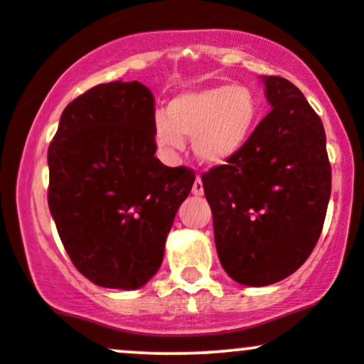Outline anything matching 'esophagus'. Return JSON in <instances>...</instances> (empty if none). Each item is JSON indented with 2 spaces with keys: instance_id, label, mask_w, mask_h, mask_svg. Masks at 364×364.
<instances>
[{
  "instance_id": "obj_1",
  "label": "esophagus",
  "mask_w": 364,
  "mask_h": 364,
  "mask_svg": "<svg viewBox=\"0 0 364 364\" xmlns=\"http://www.w3.org/2000/svg\"><path fill=\"white\" fill-rule=\"evenodd\" d=\"M191 193H193L195 196H202L203 195V183H202V178H200V176L195 178L193 188H191Z\"/></svg>"
}]
</instances>
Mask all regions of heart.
<instances>
[{
	"label": "heart",
	"instance_id": "b5f03b06",
	"mask_svg": "<svg viewBox=\"0 0 364 364\" xmlns=\"http://www.w3.org/2000/svg\"><path fill=\"white\" fill-rule=\"evenodd\" d=\"M260 116V102L246 87L220 85L186 90L168 104V116L154 118V139L166 154L193 139L195 156L208 166H223L248 144Z\"/></svg>",
	"mask_w": 364,
	"mask_h": 364
}]
</instances>
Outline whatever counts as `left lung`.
Instances as JSON below:
<instances>
[{"instance_id":"obj_1","label":"left lung","mask_w":364,"mask_h":364,"mask_svg":"<svg viewBox=\"0 0 364 364\" xmlns=\"http://www.w3.org/2000/svg\"><path fill=\"white\" fill-rule=\"evenodd\" d=\"M269 114L246 147L202 176L223 269L243 286H270L306 262L332 188L325 129L301 90L260 77Z\"/></svg>"}]
</instances>
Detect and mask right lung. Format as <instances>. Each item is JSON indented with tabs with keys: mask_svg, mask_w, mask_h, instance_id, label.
I'll return each instance as SVG.
<instances>
[{
	"mask_svg": "<svg viewBox=\"0 0 364 364\" xmlns=\"http://www.w3.org/2000/svg\"><path fill=\"white\" fill-rule=\"evenodd\" d=\"M156 102L140 82L101 83L63 111L49 145V210L78 272L132 291L156 275L191 169L156 154Z\"/></svg>",
	"mask_w": 364,
	"mask_h": 364,
	"instance_id": "obj_1",
	"label": "right lung"
}]
</instances>
